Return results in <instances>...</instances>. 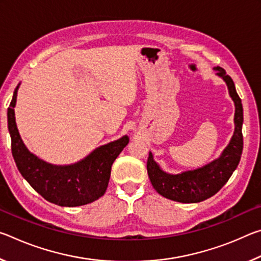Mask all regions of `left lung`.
Segmentation results:
<instances>
[{"mask_svg":"<svg viewBox=\"0 0 261 261\" xmlns=\"http://www.w3.org/2000/svg\"><path fill=\"white\" fill-rule=\"evenodd\" d=\"M220 77L227 83L229 94L235 102V132L231 141L224 149L218 160L199 168V169L185 171L178 175H170L162 171L153 155L149 153L147 160V173L153 188L158 193L170 200L178 202H200L214 196L228 182L241 160L243 151V106L238 96L235 84L226 70L215 68Z\"/></svg>","mask_w":261,"mask_h":261,"instance_id":"8db88e82","label":"left lung"}]
</instances>
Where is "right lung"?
I'll list each match as a JSON object with an SVG mask.
<instances>
[{"label": "right lung", "instance_id": "right-lung-1", "mask_svg": "<svg viewBox=\"0 0 261 261\" xmlns=\"http://www.w3.org/2000/svg\"><path fill=\"white\" fill-rule=\"evenodd\" d=\"M14 96L8 108V127L11 137V152L21 176L46 200L59 206L74 207L93 202L103 196L108 187L115 159L129 143V137L103 145L81 162L57 167L31 154L21 141L15 121Z\"/></svg>", "mask_w": 261, "mask_h": 261}]
</instances>
